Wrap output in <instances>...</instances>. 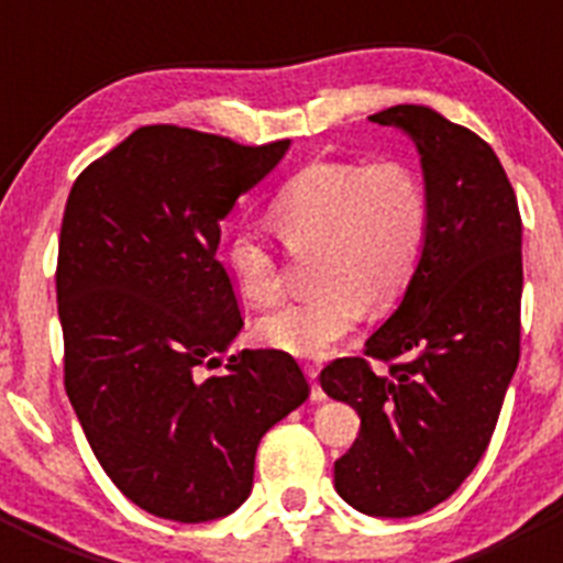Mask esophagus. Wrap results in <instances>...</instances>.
<instances>
[{
  "mask_svg": "<svg viewBox=\"0 0 563 563\" xmlns=\"http://www.w3.org/2000/svg\"><path fill=\"white\" fill-rule=\"evenodd\" d=\"M305 375L310 377V383H312V391H310L312 402H321V400H327L324 389H321V383H318V369H316V366H305Z\"/></svg>",
  "mask_w": 563,
  "mask_h": 563,
  "instance_id": "obj_1",
  "label": "esophagus"
}]
</instances>
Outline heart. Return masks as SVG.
I'll return each instance as SVG.
<instances>
[{
  "mask_svg": "<svg viewBox=\"0 0 563 563\" xmlns=\"http://www.w3.org/2000/svg\"><path fill=\"white\" fill-rule=\"evenodd\" d=\"M271 222L290 251L316 245V292L258 318V338L296 357H327L366 316L406 292L429 242L431 206L420 174L400 161H316L273 194ZM225 265L253 305L282 292L271 239L256 225L228 236Z\"/></svg>",
  "mask_w": 563,
  "mask_h": 563,
  "instance_id": "obj_1",
  "label": "heart"
}]
</instances>
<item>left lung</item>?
I'll return each instance as SVG.
<instances>
[{"mask_svg": "<svg viewBox=\"0 0 563 563\" xmlns=\"http://www.w3.org/2000/svg\"><path fill=\"white\" fill-rule=\"evenodd\" d=\"M415 141L431 206L429 242L397 310L338 357L321 389L350 402L361 434L335 462L355 510L409 519L449 499L485 454L519 366L521 217L499 157L479 134L429 107L369 114Z\"/></svg>", "mask_w": 563, "mask_h": 563, "instance_id": "8db88e82", "label": "left lung"}]
</instances>
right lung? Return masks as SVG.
<instances>
[{"mask_svg": "<svg viewBox=\"0 0 563 563\" xmlns=\"http://www.w3.org/2000/svg\"><path fill=\"white\" fill-rule=\"evenodd\" d=\"M290 141L141 126L89 163L58 239L64 386L109 479L161 519L200 525L251 496L258 440L310 395L287 352L242 350L220 222Z\"/></svg>", "mask_w": 563, "mask_h": 563, "instance_id": "add662e5", "label": "right lung"}]
</instances>
